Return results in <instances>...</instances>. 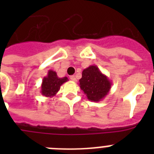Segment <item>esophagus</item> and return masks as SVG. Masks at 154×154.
<instances>
[{
  "instance_id": "34e87169",
  "label": "esophagus",
  "mask_w": 154,
  "mask_h": 154,
  "mask_svg": "<svg viewBox=\"0 0 154 154\" xmlns=\"http://www.w3.org/2000/svg\"><path fill=\"white\" fill-rule=\"evenodd\" d=\"M70 79L73 82H76V78L75 75H71L70 76Z\"/></svg>"
}]
</instances>
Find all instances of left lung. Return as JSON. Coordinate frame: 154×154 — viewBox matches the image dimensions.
I'll use <instances>...</instances> for the list:
<instances>
[{
    "label": "left lung",
    "mask_w": 154,
    "mask_h": 154,
    "mask_svg": "<svg viewBox=\"0 0 154 154\" xmlns=\"http://www.w3.org/2000/svg\"><path fill=\"white\" fill-rule=\"evenodd\" d=\"M79 82L80 89L87 99L93 102H99L104 99L112 86V82L96 65H90L84 69Z\"/></svg>",
    "instance_id": "1"
}]
</instances>
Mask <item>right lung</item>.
Here are the masks:
<instances>
[{
    "instance_id": "add662e5",
    "label": "right lung",
    "mask_w": 154,
    "mask_h": 154,
    "mask_svg": "<svg viewBox=\"0 0 154 154\" xmlns=\"http://www.w3.org/2000/svg\"><path fill=\"white\" fill-rule=\"evenodd\" d=\"M67 81H69L67 77L59 78L56 72L48 70L47 75L42 79L41 93L46 97H54L60 89L61 85Z\"/></svg>"
}]
</instances>
